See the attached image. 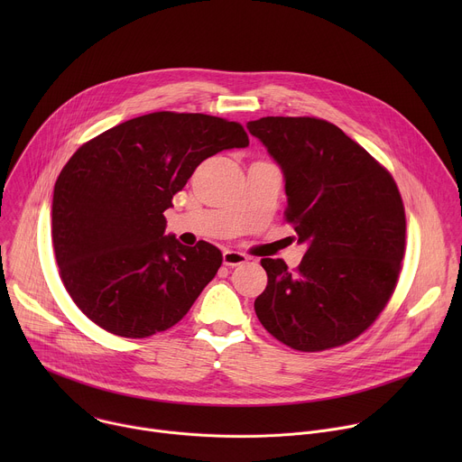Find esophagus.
<instances>
[{
  "mask_svg": "<svg viewBox=\"0 0 462 462\" xmlns=\"http://www.w3.org/2000/svg\"><path fill=\"white\" fill-rule=\"evenodd\" d=\"M246 261H248V255L243 252H237V250L223 252V263L226 267H237V265H243V263H246Z\"/></svg>",
  "mask_w": 462,
  "mask_h": 462,
  "instance_id": "1",
  "label": "esophagus"
}]
</instances>
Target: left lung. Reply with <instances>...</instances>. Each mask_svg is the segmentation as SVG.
Listing matches in <instances>:
<instances>
[{
	"label": "left lung",
	"mask_w": 462,
	"mask_h": 462,
	"mask_svg": "<svg viewBox=\"0 0 462 462\" xmlns=\"http://www.w3.org/2000/svg\"><path fill=\"white\" fill-rule=\"evenodd\" d=\"M280 164L287 210L307 252L296 271L261 259L269 283L254 301L285 346L316 353L344 346L378 318L401 274L406 214L391 173L335 124L263 116L246 124Z\"/></svg>",
	"instance_id": "8db88e82"
}]
</instances>
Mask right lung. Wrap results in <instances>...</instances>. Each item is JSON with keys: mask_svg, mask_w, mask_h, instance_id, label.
Listing matches in <instances>:
<instances>
[{"mask_svg": "<svg viewBox=\"0 0 462 462\" xmlns=\"http://www.w3.org/2000/svg\"><path fill=\"white\" fill-rule=\"evenodd\" d=\"M246 146L237 122L157 111L77 150L54 184L51 236L63 287L91 321L146 338L182 319L223 254L164 236V212L205 159Z\"/></svg>", "mask_w": 462, "mask_h": 462, "instance_id": "1", "label": "right lung"}]
</instances>
